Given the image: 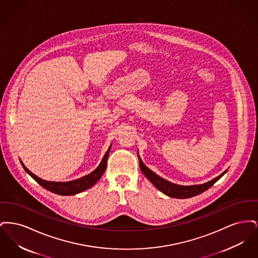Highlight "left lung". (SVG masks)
<instances>
[{"label":"left lung","mask_w":258,"mask_h":258,"mask_svg":"<svg viewBox=\"0 0 258 258\" xmlns=\"http://www.w3.org/2000/svg\"><path fill=\"white\" fill-rule=\"evenodd\" d=\"M140 169L143 172V174L146 176L148 180L154 184L157 188H159L161 192L166 195L167 197L173 198H189V197H196L197 195H200L210 188L213 184H215L218 180H220L221 177L227 172L225 170L222 172L220 176L217 178L209 181L207 183L202 184H195V185H181V184H173L169 181H166L165 179L161 178L159 175H157L155 172L150 170L147 166L142 162L140 157L138 156Z\"/></svg>","instance_id":"left-lung-1"}]
</instances>
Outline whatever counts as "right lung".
Returning a JSON list of instances; mask_svg holds the SVG:
<instances>
[{"mask_svg":"<svg viewBox=\"0 0 258 258\" xmlns=\"http://www.w3.org/2000/svg\"><path fill=\"white\" fill-rule=\"evenodd\" d=\"M110 149L111 145L110 147L108 148L107 152L105 153L104 157L102 158L101 162L99 163V165L94 171L82 178H79V179L74 180V181H70V182H49V181L42 180L30 171L25 166L22 161H21V164H22L25 171L27 172L35 181H37V184H40L45 189L49 190L51 192H54L56 195H59V196H74V195H77L81 191H84L88 188H90L100 179V177L103 175V173L106 169L107 159H108Z\"/></svg>","mask_w":258,"mask_h":258,"instance_id":"obj_1","label":"right lung"}]
</instances>
